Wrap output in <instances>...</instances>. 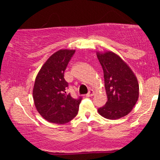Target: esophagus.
<instances>
[{
  "instance_id": "obj_1",
  "label": "esophagus",
  "mask_w": 160,
  "mask_h": 160,
  "mask_svg": "<svg viewBox=\"0 0 160 160\" xmlns=\"http://www.w3.org/2000/svg\"><path fill=\"white\" fill-rule=\"evenodd\" d=\"M94 95V91L92 90V89H90V90L89 91V92L86 94V96L87 97H90V96H92V95Z\"/></svg>"
}]
</instances>
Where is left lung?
<instances>
[{"label": "left lung", "mask_w": 160, "mask_h": 160, "mask_svg": "<svg viewBox=\"0 0 160 160\" xmlns=\"http://www.w3.org/2000/svg\"><path fill=\"white\" fill-rule=\"evenodd\" d=\"M104 71L108 101L99 108V114L109 120H117L131 112L139 95L136 77L120 56L112 52L97 53Z\"/></svg>", "instance_id": "1"}]
</instances>
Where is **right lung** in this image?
<instances>
[{"label":"right lung","instance_id":"obj_1","mask_svg":"<svg viewBox=\"0 0 160 160\" xmlns=\"http://www.w3.org/2000/svg\"><path fill=\"white\" fill-rule=\"evenodd\" d=\"M75 50L61 49L55 52L42 66L33 89L35 107L46 120L58 124L68 122L76 117L82 97L67 94L68 83L64 74Z\"/></svg>","mask_w":160,"mask_h":160}]
</instances>
